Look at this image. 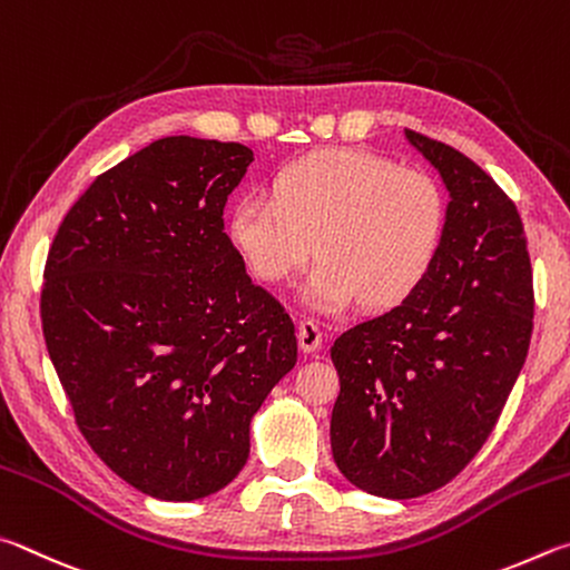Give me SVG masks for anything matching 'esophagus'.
I'll use <instances>...</instances> for the list:
<instances>
[{
  "label": "esophagus",
  "instance_id": "esophagus-1",
  "mask_svg": "<svg viewBox=\"0 0 570 570\" xmlns=\"http://www.w3.org/2000/svg\"><path fill=\"white\" fill-rule=\"evenodd\" d=\"M297 343H301V351L305 353H315L317 347L323 345V331L321 325H317L315 321H303L301 325H297Z\"/></svg>",
  "mask_w": 570,
  "mask_h": 570
}]
</instances>
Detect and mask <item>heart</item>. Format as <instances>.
<instances>
[{"mask_svg": "<svg viewBox=\"0 0 570 570\" xmlns=\"http://www.w3.org/2000/svg\"><path fill=\"white\" fill-rule=\"evenodd\" d=\"M267 195H245L225 217L227 243L259 283L277 285L321 257L303 297L321 313L355 303L391 307L438 263L448 195L433 173L355 147L315 149L279 165Z\"/></svg>", "mask_w": 570, "mask_h": 570, "instance_id": "1", "label": "heart"}]
</instances>
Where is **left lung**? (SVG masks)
I'll use <instances>...</instances> for the list:
<instances>
[{"mask_svg":"<svg viewBox=\"0 0 570 570\" xmlns=\"http://www.w3.org/2000/svg\"><path fill=\"white\" fill-rule=\"evenodd\" d=\"M451 193L431 275L331 347L341 375L331 445L341 473L381 498L438 491L481 451L525 363L533 275L521 215L451 145L405 129Z\"/></svg>","mask_w":570,"mask_h":570,"instance_id":"8db88e82","label":"left lung"}]
</instances>
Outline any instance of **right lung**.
<instances>
[{
  "label": "right lung",
  "mask_w": 570,
  "mask_h": 570,
  "mask_svg": "<svg viewBox=\"0 0 570 570\" xmlns=\"http://www.w3.org/2000/svg\"><path fill=\"white\" fill-rule=\"evenodd\" d=\"M249 163L237 142L157 139L85 189L47 255L42 331L79 433L159 501L233 481L249 421L297 363L291 315L225 235Z\"/></svg>",
  "instance_id": "1"
}]
</instances>
